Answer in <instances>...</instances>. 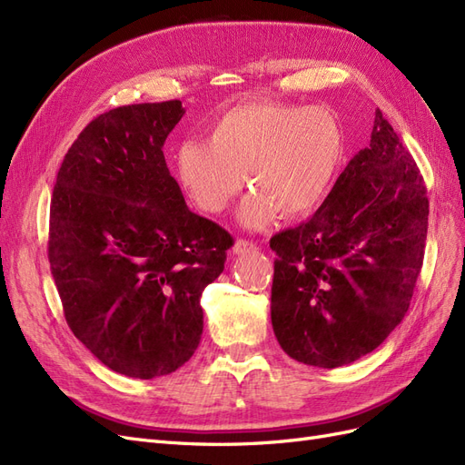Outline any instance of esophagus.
Returning <instances> with one entry per match:
<instances>
[{
  "label": "esophagus",
  "instance_id": "obj_1",
  "mask_svg": "<svg viewBox=\"0 0 465 465\" xmlns=\"http://www.w3.org/2000/svg\"><path fill=\"white\" fill-rule=\"evenodd\" d=\"M250 250H256V242L244 241V238H238V241H236L234 246H232L234 254H244V252H250Z\"/></svg>",
  "mask_w": 465,
  "mask_h": 465
}]
</instances>
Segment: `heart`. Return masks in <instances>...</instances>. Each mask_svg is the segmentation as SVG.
<instances>
[{
    "mask_svg": "<svg viewBox=\"0 0 465 465\" xmlns=\"http://www.w3.org/2000/svg\"><path fill=\"white\" fill-rule=\"evenodd\" d=\"M207 142L186 139L174 151L176 178L192 203L211 215L227 209L242 188L241 209L250 229L270 224L277 211L302 217L326 200L343 161V135L320 106L246 103L205 130Z\"/></svg>",
    "mask_w": 465,
    "mask_h": 465,
    "instance_id": "b5f03b06",
    "label": "heart"
}]
</instances>
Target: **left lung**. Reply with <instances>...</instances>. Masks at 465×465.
Masks as SVG:
<instances>
[{
    "label": "left lung",
    "instance_id": "8db88e82",
    "mask_svg": "<svg viewBox=\"0 0 465 465\" xmlns=\"http://www.w3.org/2000/svg\"><path fill=\"white\" fill-rule=\"evenodd\" d=\"M423 176L382 112L316 213L277 232L272 323L281 349L337 369L374 351L410 308L425 256Z\"/></svg>",
    "mask_w": 465,
    "mask_h": 465
}]
</instances>
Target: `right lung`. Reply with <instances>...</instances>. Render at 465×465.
<instances>
[{
	"label": "right lung",
	"mask_w": 465,
	"mask_h": 465,
	"mask_svg": "<svg viewBox=\"0 0 465 465\" xmlns=\"http://www.w3.org/2000/svg\"><path fill=\"white\" fill-rule=\"evenodd\" d=\"M180 101L96 116L69 147L50 203L48 260L69 330L118 374L180 369L203 331L200 297L232 236L192 213L163 145Z\"/></svg>",
	"instance_id": "1"
}]
</instances>
